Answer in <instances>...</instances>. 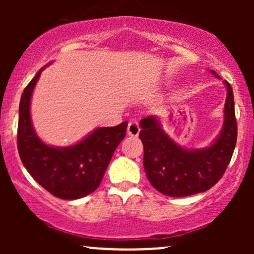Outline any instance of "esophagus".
Segmentation results:
<instances>
[{
    "label": "esophagus",
    "mask_w": 254,
    "mask_h": 254,
    "mask_svg": "<svg viewBox=\"0 0 254 254\" xmlns=\"http://www.w3.org/2000/svg\"><path fill=\"white\" fill-rule=\"evenodd\" d=\"M139 125L137 122H130L129 124H127V135L129 136H138L139 133Z\"/></svg>",
    "instance_id": "obj_1"
}]
</instances>
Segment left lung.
<instances>
[{
    "label": "left lung",
    "mask_w": 254,
    "mask_h": 254,
    "mask_svg": "<svg viewBox=\"0 0 254 254\" xmlns=\"http://www.w3.org/2000/svg\"><path fill=\"white\" fill-rule=\"evenodd\" d=\"M215 76L218 75L210 70ZM227 98L222 130L206 148L188 149L179 145L162 130L155 116L139 122V138L144 148L143 166L153 188L170 197H185L208 191L223 176L237 143L234 95L224 81Z\"/></svg>",
    "instance_id": "1"
}]
</instances>
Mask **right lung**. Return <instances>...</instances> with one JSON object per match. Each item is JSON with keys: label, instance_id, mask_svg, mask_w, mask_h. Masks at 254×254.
<instances>
[{"label": "right lung", "instance_id": "obj_1", "mask_svg": "<svg viewBox=\"0 0 254 254\" xmlns=\"http://www.w3.org/2000/svg\"><path fill=\"white\" fill-rule=\"evenodd\" d=\"M44 68L32 78L21 95L17 150L26 170L46 191L61 199H78L92 193L100 185L111 157L125 137L127 123L98 127L82 141L69 147L44 143L37 136L31 121L32 93Z\"/></svg>", "mask_w": 254, "mask_h": 254}]
</instances>
